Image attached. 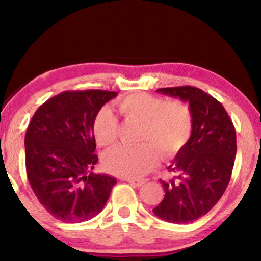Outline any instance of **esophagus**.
Masks as SVG:
<instances>
[{"instance_id": "esophagus-1", "label": "esophagus", "mask_w": 261, "mask_h": 261, "mask_svg": "<svg viewBox=\"0 0 261 261\" xmlns=\"http://www.w3.org/2000/svg\"><path fill=\"white\" fill-rule=\"evenodd\" d=\"M128 183L134 185V187H141V185L145 184L144 179H138V178H127L126 179Z\"/></svg>"}]
</instances>
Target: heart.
Wrapping results in <instances>:
<instances>
[{
  "label": "heart",
  "instance_id": "heart-1",
  "mask_svg": "<svg viewBox=\"0 0 261 261\" xmlns=\"http://www.w3.org/2000/svg\"><path fill=\"white\" fill-rule=\"evenodd\" d=\"M124 120L140 124L139 142H147L135 148L120 146L107 153L103 160L106 170L124 178H139L154 169L159 152L166 158L176 155L191 134L190 110L177 101L165 102L155 96L137 92L117 103ZM119 122L112 109L102 108L92 123L94 137L99 146L108 147L116 141Z\"/></svg>",
  "mask_w": 261,
  "mask_h": 261
}]
</instances>
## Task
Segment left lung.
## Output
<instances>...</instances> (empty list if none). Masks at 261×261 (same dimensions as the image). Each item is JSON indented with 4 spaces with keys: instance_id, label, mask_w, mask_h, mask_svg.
<instances>
[{
    "instance_id": "left-lung-1",
    "label": "left lung",
    "mask_w": 261,
    "mask_h": 261,
    "mask_svg": "<svg viewBox=\"0 0 261 261\" xmlns=\"http://www.w3.org/2000/svg\"><path fill=\"white\" fill-rule=\"evenodd\" d=\"M160 94L189 103L191 135L167 167L177 180L163 184L165 196L153 209L170 223L194 222L222 197L231 177L237 154L235 128L221 103L195 87L162 88Z\"/></svg>"
}]
</instances>
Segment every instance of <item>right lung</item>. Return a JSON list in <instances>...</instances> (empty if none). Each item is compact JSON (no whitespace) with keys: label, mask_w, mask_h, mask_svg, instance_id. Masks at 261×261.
Instances as JSON below:
<instances>
[{"label":"right lung","mask_w":261,"mask_h":261,"mask_svg":"<svg viewBox=\"0 0 261 261\" xmlns=\"http://www.w3.org/2000/svg\"><path fill=\"white\" fill-rule=\"evenodd\" d=\"M117 92L64 91L39 107L24 137L32 190L53 217L66 223L92 219L105 208L116 179L89 173L98 162L92 123Z\"/></svg>","instance_id":"right-lung-1"}]
</instances>
